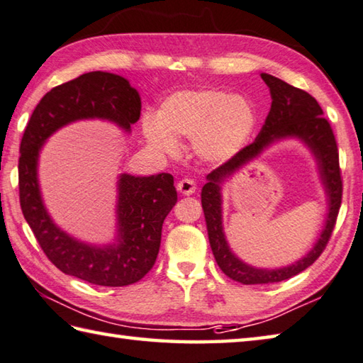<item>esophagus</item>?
Returning a JSON list of instances; mask_svg holds the SVG:
<instances>
[{
    "instance_id": "esophagus-1",
    "label": "esophagus",
    "mask_w": 363,
    "mask_h": 363,
    "mask_svg": "<svg viewBox=\"0 0 363 363\" xmlns=\"http://www.w3.org/2000/svg\"><path fill=\"white\" fill-rule=\"evenodd\" d=\"M177 189H179L183 196H191L196 193V183L191 179H183L177 183Z\"/></svg>"
}]
</instances>
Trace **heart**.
I'll use <instances>...</instances> for the list:
<instances>
[{
  "label": "heart",
  "instance_id": "1",
  "mask_svg": "<svg viewBox=\"0 0 363 363\" xmlns=\"http://www.w3.org/2000/svg\"><path fill=\"white\" fill-rule=\"evenodd\" d=\"M256 113L243 96L216 88L182 90L161 102L155 118L143 121L150 147L164 155L180 152L179 140H194V150L207 161L237 153L252 134Z\"/></svg>",
  "mask_w": 363,
  "mask_h": 363
}]
</instances>
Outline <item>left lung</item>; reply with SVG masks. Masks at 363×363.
I'll return each mask as SVG.
<instances>
[{
    "instance_id": "8db88e82",
    "label": "left lung",
    "mask_w": 363,
    "mask_h": 363,
    "mask_svg": "<svg viewBox=\"0 0 363 363\" xmlns=\"http://www.w3.org/2000/svg\"><path fill=\"white\" fill-rule=\"evenodd\" d=\"M261 77L267 86L270 88L272 94V107L262 129L259 131L255 142L242 148L240 152L232 156L229 161L221 164L220 167L211 170L207 175V183L203 184L201 193L208 240L216 262L223 273L242 284H269L284 281V279H289L296 277L297 273L308 269L320 256V252L325 250L327 243L330 240L340 211L341 196H343V180H341L337 140H335L330 123L324 118L323 108L318 104V101L310 93L286 84L281 79L273 77L270 74L262 72ZM284 137H298L303 140L317 156L320 172L323 177L328 195L330 196V215L328 216V221L320 240L303 259L283 269H256L242 263L230 251L225 242L220 218L219 184L225 176L231 174L245 162L260 154L265 146Z\"/></svg>"
}]
</instances>
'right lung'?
Returning a JSON list of instances; mask_svg holds the SVG:
<instances>
[{"mask_svg": "<svg viewBox=\"0 0 363 363\" xmlns=\"http://www.w3.org/2000/svg\"><path fill=\"white\" fill-rule=\"evenodd\" d=\"M140 107L139 93L126 79L102 71L82 74L52 88L39 101L20 143L18 194L26 223L57 269L91 284L128 286L152 270L162 223L177 202L174 177L123 174L118 180L117 243L86 245L61 230L47 213L38 183L39 152L49 135L75 120H111L131 131Z\"/></svg>", "mask_w": 363, "mask_h": 363, "instance_id": "add662e5", "label": "right lung"}]
</instances>
